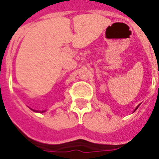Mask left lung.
Listing matches in <instances>:
<instances>
[{
    "mask_svg": "<svg viewBox=\"0 0 159 159\" xmlns=\"http://www.w3.org/2000/svg\"><path fill=\"white\" fill-rule=\"evenodd\" d=\"M137 108H138V107H136V109H135V110H134V111H136V110H137Z\"/></svg>",
    "mask_w": 159,
    "mask_h": 159,
    "instance_id": "8db88e82",
    "label": "left lung"
}]
</instances>
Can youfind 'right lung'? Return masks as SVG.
Listing matches in <instances>:
<instances>
[{
  "instance_id": "add662e5",
  "label": "right lung",
  "mask_w": 159,
  "mask_h": 159,
  "mask_svg": "<svg viewBox=\"0 0 159 159\" xmlns=\"http://www.w3.org/2000/svg\"><path fill=\"white\" fill-rule=\"evenodd\" d=\"M45 111H42V112H44Z\"/></svg>"
}]
</instances>
